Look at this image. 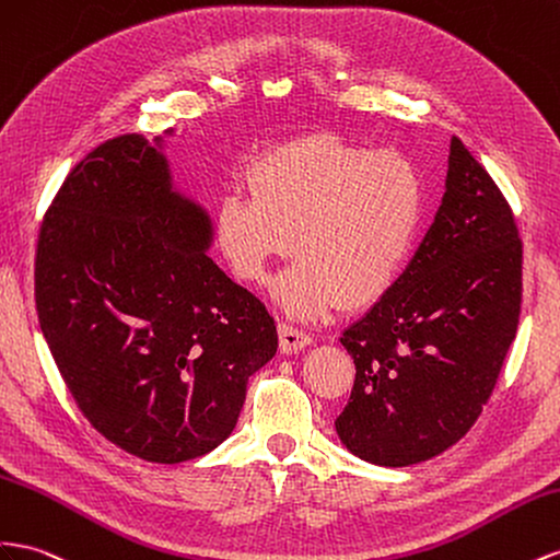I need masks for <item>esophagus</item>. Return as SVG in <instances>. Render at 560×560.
I'll return each mask as SVG.
<instances>
[{
    "label": "esophagus",
    "mask_w": 560,
    "mask_h": 560,
    "mask_svg": "<svg viewBox=\"0 0 560 560\" xmlns=\"http://www.w3.org/2000/svg\"><path fill=\"white\" fill-rule=\"evenodd\" d=\"M278 335H280V349L282 353H296L301 349H306L311 343V335L301 331L292 325H278Z\"/></svg>",
    "instance_id": "34e87169"
}]
</instances>
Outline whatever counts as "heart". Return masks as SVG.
Returning <instances> with one entry per match:
<instances>
[{"mask_svg":"<svg viewBox=\"0 0 560 560\" xmlns=\"http://www.w3.org/2000/svg\"><path fill=\"white\" fill-rule=\"evenodd\" d=\"M249 198L217 205V245L233 273L276 284L294 317L360 311L390 294L412 259L424 219V176L400 150H370L337 133H308L266 150L245 174Z\"/></svg>","mask_w":560,"mask_h":560,"instance_id":"obj_1","label":"heart"}]
</instances>
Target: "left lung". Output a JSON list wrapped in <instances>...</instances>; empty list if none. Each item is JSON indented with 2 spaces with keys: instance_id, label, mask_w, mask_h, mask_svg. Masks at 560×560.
Instances as JSON below:
<instances>
[{
  "instance_id": "obj_1",
  "label": "left lung",
  "mask_w": 560,
  "mask_h": 560,
  "mask_svg": "<svg viewBox=\"0 0 560 560\" xmlns=\"http://www.w3.org/2000/svg\"><path fill=\"white\" fill-rule=\"evenodd\" d=\"M523 296V243L482 164L452 136L443 205L390 294L341 335L355 362L335 427L355 457L410 466L441 455L492 396Z\"/></svg>"
}]
</instances>
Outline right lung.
<instances>
[{
	"label": "right lung",
	"mask_w": 560,
	"mask_h": 560,
	"mask_svg": "<svg viewBox=\"0 0 560 560\" xmlns=\"http://www.w3.org/2000/svg\"><path fill=\"white\" fill-rule=\"evenodd\" d=\"M211 235L207 211L172 186L162 136L139 133L74 164L42 221V335L92 427L145 462L221 445L278 351L266 306L207 256Z\"/></svg>",
	"instance_id": "obj_1"
}]
</instances>
